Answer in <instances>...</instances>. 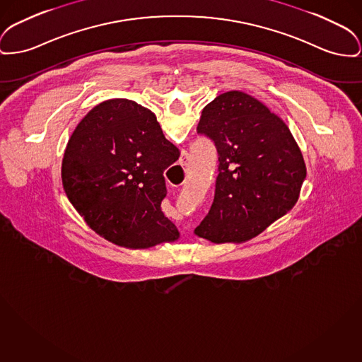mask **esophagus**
<instances>
[{
  "label": "esophagus",
  "mask_w": 362,
  "mask_h": 362,
  "mask_svg": "<svg viewBox=\"0 0 362 362\" xmlns=\"http://www.w3.org/2000/svg\"><path fill=\"white\" fill-rule=\"evenodd\" d=\"M186 163H187V156L185 154V156L182 157V160H180V164H182V165H186Z\"/></svg>",
  "instance_id": "34e87169"
}]
</instances>
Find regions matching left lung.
<instances>
[{
	"mask_svg": "<svg viewBox=\"0 0 362 362\" xmlns=\"http://www.w3.org/2000/svg\"><path fill=\"white\" fill-rule=\"evenodd\" d=\"M198 134L218 153L211 211L194 230L212 243H243L297 204L306 165L287 124L247 93L231 90L202 109Z\"/></svg>",
	"mask_w": 362,
	"mask_h": 362,
	"instance_id": "left-lung-1",
	"label": "left lung"
}]
</instances>
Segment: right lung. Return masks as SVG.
Segmentation results:
<instances>
[{"mask_svg":"<svg viewBox=\"0 0 362 362\" xmlns=\"http://www.w3.org/2000/svg\"><path fill=\"white\" fill-rule=\"evenodd\" d=\"M156 115L126 98L93 107L74 129L62 164L66 198L87 226L127 249L180 238L161 212L164 170L179 158Z\"/></svg>","mask_w":362,"mask_h":362,"instance_id":"right-lung-1","label":"right lung"}]
</instances>
